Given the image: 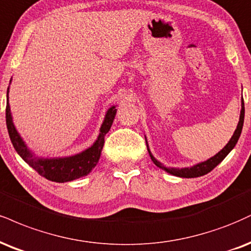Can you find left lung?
Wrapping results in <instances>:
<instances>
[{
    "mask_svg": "<svg viewBox=\"0 0 251 251\" xmlns=\"http://www.w3.org/2000/svg\"><path fill=\"white\" fill-rule=\"evenodd\" d=\"M243 122H244V102H243V98H242V110H241L240 122H238L237 128L235 129L234 134H232V137H231L230 140H229V143L225 146V149H222L219 153H217L216 155H214L213 158L208 159L207 161L201 162V164H198V165L193 166V167H187V168H167V167H165L164 165L160 164L158 160H156L154 156L152 155V153H151L150 150H149L151 159H152V161L154 162V164L158 166L159 168H161V170L166 171V172H167V173L175 175V176H180V177H198V176H202V175L209 173L210 171H213L214 168H215L216 166L219 165L220 162H221L222 160L225 159L226 156L229 154V152H230V151L234 149L235 145H236V143H237L238 138H240L241 132H242Z\"/></svg>",
    "mask_w": 251,
    "mask_h": 251,
    "instance_id": "1",
    "label": "left lung"
}]
</instances>
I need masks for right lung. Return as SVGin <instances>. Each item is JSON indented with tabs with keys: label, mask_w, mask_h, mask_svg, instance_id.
<instances>
[{
	"label": "right lung",
	"mask_w": 251,
	"mask_h": 251,
	"mask_svg": "<svg viewBox=\"0 0 251 251\" xmlns=\"http://www.w3.org/2000/svg\"><path fill=\"white\" fill-rule=\"evenodd\" d=\"M8 92L9 87L7 91V98ZM116 112L117 110L114 106L108 108L106 116H105L104 123H102L100 127L99 137L90 149L79 153V154L68 156V158H36V156L28 150V147L25 146L22 138L20 137L16 128H15L13 119H11L10 107H9L8 99L7 107H5V122H7L9 137H10L14 149L16 150V152L21 155V158H22L30 167L34 168L39 175L44 176L45 179L55 181V182H68V181H72L85 176V175L89 174L90 172L96 167V165L98 164L99 158H100L101 154L102 146H104L105 134L110 131L111 126H112Z\"/></svg>",
	"instance_id": "1"
}]
</instances>
